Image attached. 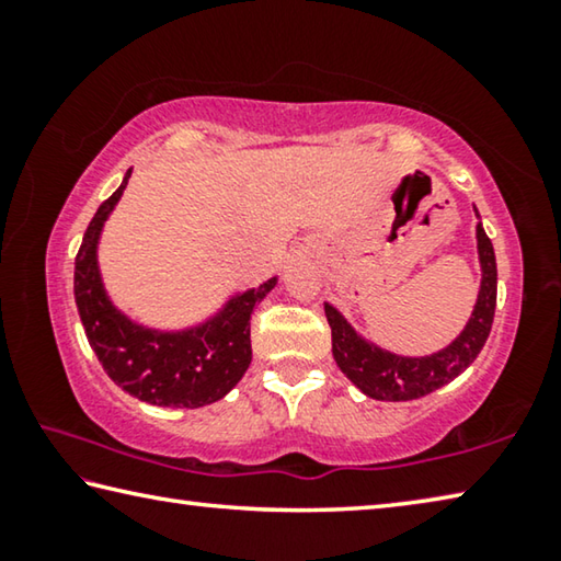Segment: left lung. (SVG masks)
Masks as SVG:
<instances>
[{"label": "left lung", "instance_id": "8db88e82", "mask_svg": "<svg viewBox=\"0 0 561 561\" xmlns=\"http://www.w3.org/2000/svg\"><path fill=\"white\" fill-rule=\"evenodd\" d=\"M478 215V207H474ZM480 217V215H478ZM480 257V291L474 301L472 317L460 331V336L431 356H398L376 346L358 334V331L341 317L336 307L327 301V321L331 327V351L334 360L346 378L360 393L376 401H413L428 396L440 386L460 376L485 346L497 304V262L490 237L482 230V222L474 227Z\"/></svg>", "mask_w": 561, "mask_h": 561}]
</instances>
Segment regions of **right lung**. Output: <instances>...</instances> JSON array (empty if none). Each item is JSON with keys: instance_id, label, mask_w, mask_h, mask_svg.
<instances>
[{"instance_id": "1", "label": "right lung", "mask_w": 561, "mask_h": 561, "mask_svg": "<svg viewBox=\"0 0 561 561\" xmlns=\"http://www.w3.org/2000/svg\"><path fill=\"white\" fill-rule=\"evenodd\" d=\"M128 178L130 170L93 215L76 254L73 297L83 331L111 381L138 401L163 408L215 403L230 393L250 368L252 311L274 289L277 277L257 289L237 291L215 317L190 329L160 331L128 319L111 301L99 270L103 225L118 205Z\"/></svg>"}]
</instances>
